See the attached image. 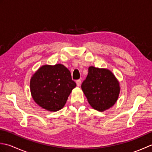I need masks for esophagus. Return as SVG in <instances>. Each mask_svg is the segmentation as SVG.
Segmentation results:
<instances>
[{"instance_id":"obj_1","label":"esophagus","mask_w":152,"mask_h":152,"mask_svg":"<svg viewBox=\"0 0 152 152\" xmlns=\"http://www.w3.org/2000/svg\"><path fill=\"white\" fill-rule=\"evenodd\" d=\"M76 82L77 86H80V85H81V80H77Z\"/></svg>"}]
</instances>
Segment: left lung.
<instances>
[{
  "label": "left lung",
  "instance_id": "1",
  "mask_svg": "<svg viewBox=\"0 0 152 152\" xmlns=\"http://www.w3.org/2000/svg\"><path fill=\"white\" fill-rule=\"evenodd\" d=\"M82 89L92 107L102 112L117 101L119 85L114 74L108 69L90 66Z\"/></svg>",
  "mask_w": 152,
  "mask_h": 152
}]
</instances>
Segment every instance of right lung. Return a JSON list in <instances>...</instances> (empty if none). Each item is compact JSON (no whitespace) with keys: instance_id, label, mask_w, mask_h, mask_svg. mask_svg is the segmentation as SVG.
<instances>
[{"instance_id":"1","label":"right lung","mask_w":152,"mask_h":152,"mask_svg":"<svg viewBox=\"0 0 152 152\" xmlns=\"http://www.w3.org/2000/svg\"><path fill=\"white\" fill-rule=\"evenodd\" d=\"M76 86L69 70L61 64L41 66L32 76L30 82L34 101L50 112L62 108Z\"/></svg>"}]
</instances>
